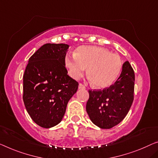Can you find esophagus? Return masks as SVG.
I'll return each instance as SVG.
<instances>
[{
  "instance_id": "esophagus-1",
  "label": "esophagus",
  "mask_w": 158,
  "mask_h": 158,
  "mask_svg": "<svg viewBox=\"0 0 158 158\" xmlns=\"http://www.w3.org/2000/svg\"><path fill=\"white\" fill-rule=\"evenodd\" d=\"M79 89H85V86H84V85H83V84L80 83L79 84Z\"/></svg>"
}]
</instances>
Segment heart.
Masks as SVG:
<instances>
[{
    "mask_svg": "<svg viewBox=\"0 0 158 158\" xmlns=\"http://www.w3.org/2000/svg\"><path fill=\"white\" fill-rule=\"evenodd\" d=\"M64 64L73 79L87 74L93 85L98 89L110 86L118 78L123 62L119 55L98 46H80L72 56L67 55Z\"/></svg>",
    "mask_w": 158,
    "mask_h": 158,
    "instance_id": "b5f03b06",
    "label": "heart"
}]
</instances>
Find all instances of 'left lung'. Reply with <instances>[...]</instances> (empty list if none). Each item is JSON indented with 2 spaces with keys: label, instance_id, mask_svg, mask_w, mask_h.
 Segmentation results:
<instances>
[{
  "label": "left lung",
  "instance_id": "obj_1",
  "mask_svg": "<svg viewBox=\"0 0 158 158\" xmlns=\"http://www.w3.org/2000/svg\"><path fill=\"white\" fill-rule=\"evenodd\" d=\"M135 74L128 61L116 81L103 90H89L86 109L94 124L110 129L123 121L133 102Z\"/></svg>",
  "mask_w": 158,
  "mask_h": 158
}]
</instances>
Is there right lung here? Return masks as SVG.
Segmentation results:
<instances>
[{
    "label": "right lung",
    "mask_w": 158,
    "mask_h": 158,
    "mask_svg": "<svg viewBox=\"0 0 158 158\" xmlns=\"http://www.w3.org/2000/svg\"><path fill=\"white\" fill-rule=\"evenodd\" d=\"M69 45L47 43L29 59L23 75V102L35 123L49 128L60 123L79 84L67 74Z\"/></svg>",
    "instance_id": "obj_1"
}]
</instances>
